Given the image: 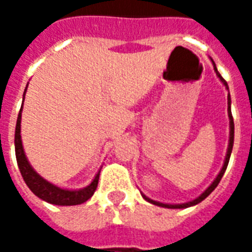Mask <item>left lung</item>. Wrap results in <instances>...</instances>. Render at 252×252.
<instances>
[{"instance_id":"1","label":"left lung","mask_w":252,"mask_h":252,"mask_svg":"<svg viewBox=\"0 0 252 252\" xmlns=\"http://www.w3.org/2000/svg\"><path fill=\"white\" fill-rule=\"evenodd\" d=\"M212 61V59H211ZM213 63V68H215V72H216L217 78L221 81V83L225 86V89L228 90V83L225 82V79L220 75V72L217 71L216 68V64L215 62L212 61ZM229 92V90H228ZM228 117H229V140H228V148H227V154H225V159H224V164H222L221 170H220V173L217 174V177L215 178V181L212 182L211 185L208 186L202 193H201L197 198H194L193 201H189V202H185V204H163V202H159V201H155V200H151V198H148L147 195L143 194V198L148 202H151L154 205H158V206H162V208H170V209H184V208H189V206H193V205H197V204H200L201 201L205 200L208 195L211 194L213 190L216 189V186L219 185V182L220 180L222 178V175L225 173V170H227V166H228V162H229V158H231V153H232V147H233V135H235V126H233V117H232V113H231V95L228 93Z\"/></svg>"}]
</instances>
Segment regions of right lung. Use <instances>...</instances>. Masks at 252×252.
Masks as SVG:
<instances>
[{
  "instance_id": "obj_1",
  "label": "right lung",
  "mask_w": 252,
  "mask_h": 252,
  "mask_svg": "<svg viewBox=\"0 0 252 252\" xmlns=\"http://www.w3.org/2000/svg\"><path fill=\"white\" fill-rule=\"evenodd\" d=\"M28 88V85H27ZM27 92V89H25ZM24 95H23V102H24ZM21 110L23 106L20 109L19 117H17V123H16V132H14V150H16V159H17V164H19L20 173L24 178L27 186L32 190V193L37 195L39 198H41L46 202L54 204V205H62V206H70V205H79L83 204L94 194V191L97 189L99 178V170L98 173L95 174L93 181L89 184L86 188L77 190L63 189L59 186L54 185L51 182H48L44 180L41 175H39L35 171V169L31 166V163L27 159V155L24 153V147H23V140H21Z\"/></svg>"
}]
</instances>
